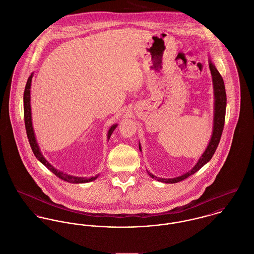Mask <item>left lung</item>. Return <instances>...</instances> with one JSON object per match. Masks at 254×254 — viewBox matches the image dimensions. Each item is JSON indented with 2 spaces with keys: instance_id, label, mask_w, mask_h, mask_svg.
<instances>
[{
  "instance_id": "obj_1",
  "label": "left lung",
  "mask_w": 254,
  "mask_h": 254,
  "mask_svg": "<svg viewBox=\"0 0 254 254\" xmlns=\"http://www.w3.org/2000/svg\"><path fill=\"white\" fill-rule=\"evenodd\" d=\"M208 62H209V68L211 70L213 89H214V118H213V130H212L211 139L209 140V143H208L205 151L200 156V158L197 161V163L195 164V166H193V168L191 170H190L189 172H187L186 174H184L180 177H176L173 179H163V178L154 176L150 172L147 171L148 175L154 180H157L158 182L165 183V184H176V183L184 181L185 179H187L190 176L196 173L199 169L202 168L206 163H208L211 160V158L213 157L214 153L218 147V144L220 142L221 135L223 132V128H224V124H225L227 96H226L224 80H223L220 72L216 68L215 64L211 61L210 57H209ZM139 150L141 151L140 143H139Z\"/></svg>"
}]
</instances>
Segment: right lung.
<instances>
[{"instance_id":"add662e5","label":"right lung","mask_w":254,"mask_h":254,"mask_svg":"<svg viewBox=\"0 0 254 254\" xmlns=\"http://www.w3.org/2000/svg\"><path fill=\"white\" fill-rule=\"evenodd\" d=\"M32 77H33V73L30 74V76L27 79L26 85H25V89H24V93H23V111H24V123H25V128H26V133H27V137H28V141L30 143L31 149L34 153L35 157L45 166L47 167L53 174H55L58 178H60L61 180H64V182L67 183H71V184H84V183H89L92 181H95L99 175L95 176V177H91V178H82V177H75V176H70L67 175L62 171L57 170L55 167H53L51 164L45 159V157L43 156V154L41 153V150L39 148V145L37 143L36 137H35V133H34V129H33V126H32V118H31V106H30V88H31V81H32ZM117 124L113 125L110 129L108 130V135H107V139L109 141L113 131L115 130V128L117 127Z\"/></svg>"}]
</instances>
